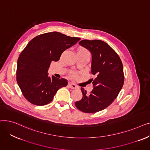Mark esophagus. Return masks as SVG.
Instances as JSON below:
<instances>
[{"mask_svg":"<svg viewBox=\"0 0 150 150\" xmlns=\"http://www.w3.org/2000/svg\"><path fill=\"white\" fill-rule=\"evenodd\" d=\"M69 87H70L71 89H76V88H78L77 86H76L75 84H74V83H69Z\"/></svg>","mask_w":150,"mask_h":150,"instance_id":"esophagus-1","label":"esophagus"}]
</instances>
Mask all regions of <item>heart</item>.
Returning a JSON list of instances; mask_svg holds the SVG:
<instances>
[{"label":"heart","mask_w":150,"mask_h":150,"mask_svg":"<svg viewBox=\"0 0 150 150\" xmlns=\"http://www.w3.org/2000/svg\"><path fill=\"white\" fill-rule=\"evenodd\" d=\"M78 51H79V52H88L87 50L85 49H84V48H81V49H78Z\"/></svg>","instance_id":"heart-1"}]
</instances>
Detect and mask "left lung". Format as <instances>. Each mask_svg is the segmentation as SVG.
I'll list each match as a JSON object with an SVG mask.
<instances>
[{
	"instance_id": "left-lung-1",
	"label": "left lung",
	"mask_w": 150,
	"mask_h": 150,
	"mask_svg": "<svg viewBox=\"0 0 150 150\" xmlns=\"http://www.w3.org/2000/svg\"><path fill=\"white\" fill-rule=\"evenodd\" d=\"M79 44L91 53L93 90L88 93L81 88L83 98L75 102L76 107L85 113H95L105 109L117 98L124 83L122 61L107 43L101 40L84 39Z\"/></svg>"
}]
</instances>
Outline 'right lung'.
<instances>
[{"label": "right lung", "instance_id": "1", "mask_svg": "<svg viewBox=\"0 0 150 150\" xmlns=\"http://www.w3.org/2000/svg\"><path fill=\"white\" fill-rule=\"evenodd\" d=\"M80 40L53 31L36 36L28 42L17 63L16 79L23 96L38 106L49 104L58 90L68 84L64 78L50 77L52 61L59 59L62 52Z\"/></svg>", "mask_w": 150, "mask_h": 150}]
</instances>
